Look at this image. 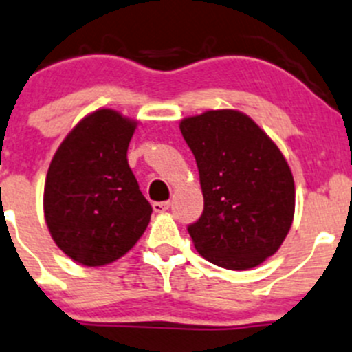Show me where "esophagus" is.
Listing matches in <instances>:
<instances>
[{"label": "esophagus", "instance_id": "34e87169", "mask_svg": "<svg viewBox=\"0 0 352 352\" xmlns=\"http://www.w3.org/2000/svg\"><path fill=\"white\" fill-rule=\"evenodd\" d=\"M169 206H170V202H153V204H152L153 210H155L157 214H160V212H166V210L169 209Z\"/></svg>", "mask_w": 352, "mask_h": 352}]
</instances>
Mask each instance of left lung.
<instances>
[{
  "label": "left lung",
  "mask_w": 352,
  "mask_h": 352,
  "mask_svg": "<svg viewBox=\"0 0 352 352\" xmlns=\"http://www.w3.org/2000/svg\"><path fill=\"white\" fill-rule=\"evenodd\" d=\"M179 129L199 167L204 212L188 233L197 252L226 270H250L289 235L296 185L276 143L233 109L185 117Z\"/></svg>",
  "instance_id": "left-lung-1"
}]
</instances>
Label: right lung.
Here are the masks:
<instances>
[{
	"instance_id": "1",
	"label": "right lung",
	"mask_w": 352,
	"mask_h": 352,
	"mask_svg": "<svg viewBox=\"0 0 352 352\" xmlns=\"http://www.w3.org/2000/svg\"><path fill=\"white\" fill-rule=\"evenodd\" d=\"M138 120L112 109L82 117L48 167L46 226L60 250L82 266H105L136 245L152 216L128 164Z\"/></svg>"
}]
</instances>
